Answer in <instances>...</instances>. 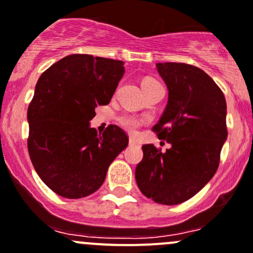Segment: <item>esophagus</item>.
Masks as SVG:
<instances>
[{"instance_id": "1", "label": "esophagus", "mask_w": 253, "mask_h": 253, "mask_svg": "<svg viewBox=\"0 0 253 253\" xmlns=\"http://www.w3.org/2000/svg\"><path fill=\"white\" fill-rule=\"evenodd\" d=\"M128 143H129V146H137V144H138V141H137L134 137H129Z\"/></svg>"}]
</instances>
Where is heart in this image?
Wrapping results in <instances>:
<instances>
[{
	"label": "heart",
	"instance_id": "obj_1",
	"mask_svg": "<svg viewBox=\"0 0 253 253\" xmlns=\"http://www.w3.org/2000/svg\"><path fill=\"white\" fill-rule=\"evenodd\" d=\"M154 83H157V82L154 79H152V78H146V79L142 82V87L147 86V85L154 84ZM119 122H120V125H121L125 129H126V131L131 132V133L136 132L137 128H138L142 124V121L138 119V117L133 116V115H129V114L121 115V116L119 117Z\"/></svg>",
	"mask_w": 253,
	"mask_h": 253
}]
</instances>
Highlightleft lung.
Returning <instances> with one entry per match:
<instances>
[{"label":"left lung","mask_w":253,"mask_h":253,"mask_svg":"<svg viewBox=\"0 0 253 253\" xmlns=\"http://www.w3.org/2000/svg\"><path fill=\"white\" fill-rule=\"evenodd\" d=\"M157 70L168 87V104L152 129L171 147L162 152L143 144L136 181L148 199L176 205L194 197L216 173L227 138L226 100L194 65L158 63Z\"/></svg>","instance_id":"obj_1"}]
</instances>
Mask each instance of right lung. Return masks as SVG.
<instances>
[{
  "label": "right lung",
  "mask_w": 253,
  "mask_h": 253,
  "mask_svg": "<svg viewBox=\"0 0 253 253\" xmlns=\"http://www.w3.org/2000/svg\"><path fill=\"white\" fill-rule=\"evenodd\" d=\"M125 74L124 61L72 54L49 67L28 106L29 157L42 180L68 199L92 194L128 144L110 125L102 136L90 127L95 107L107 105Z\"/></svg>",
  "instance_id": "add662e5"
}]
</instances>
